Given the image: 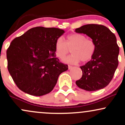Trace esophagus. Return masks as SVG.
Masks as SVG:
<instances>
[{
  "label": "esophagus",
  "instance_id": "obj_1",
  "mask_svg": "<svg viewBox=\"0 0 125 125\" xmlns=\"http://www.w3.org/2000/svg\"><path fill=\"white\" fill-rule=\"evenodd\" d=\"M68 68H69V69H70L71 68H72V66H70V65H69V66H68Z\"/></svg>",
  "mask_w": 125,
  "mask_h": 125
}]
</instances>
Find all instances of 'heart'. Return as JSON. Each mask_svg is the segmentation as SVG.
<instances>
[{
  "mask_svg": "<svg viewBox=\"0 0 125 125\" xmlns=\"http://www.w3.org/2000/svg\"><path fill=\"white\" fill-rule=\"evenodd\" d=\"M55 53L60 59H63L71 52L73 54L64 59L67 63H85L93 58L96 51V44L92 39L81 33L68 35L65 41L59 37L55 42Z\"/></svg>",
  "mask_w": 125,
  "mask_h": 125,
  "instance_id": "heart-1",
  "label": "heart"
}]
</instances>
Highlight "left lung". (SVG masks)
<instances>
[{"mask_svg":"<svg viewBox=\"0 0 125 125\" xmlns=\"http://www.w3.org/2000/svg\"><path fill=\"white\" fill-rule=\"evenodd\" d=\"M75 31L86 34L96 44L94 56L80 67L83 75L75 83L79 88L89 92L105 88L111 82L118 66L119 48L115 35L106 26L99 24L83 25Z\"/></svg>","mask_w":125,"mask_h":125,"instance_id":"1","label":"left lung"}]
</instances>
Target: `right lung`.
<instances>
[{
  "label": "right lung",
  "mask_w": 125,
  "mask_h": 125,
  "mask_svg": "<svg viewBox=\"0 0 125 125\" xmlns=\"http://www.w3.org/2000/svg\"><path fill=\"white\" fill-rule=\"evenodd\" d=\"M64 31L56 28H33L11 42L7 69L22 91L40 96L52 91L67 64L55 57V42Z\"/></svg>",
  "instance_id": "right-lung-1"
}]
</instances>
